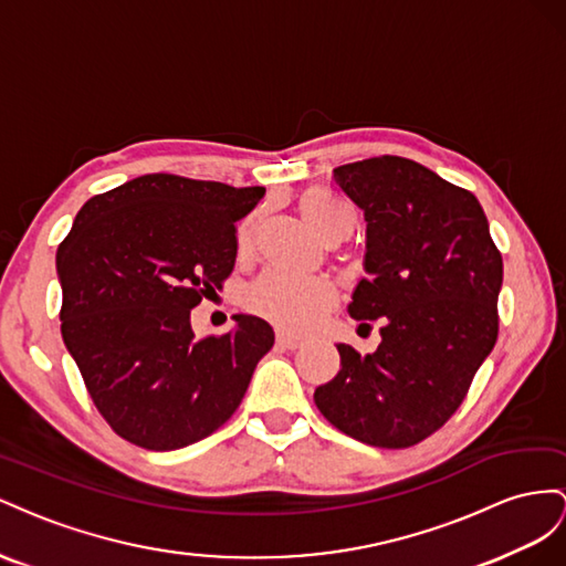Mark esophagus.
I'll use <instances>...</instances> for the list:
<instances>
[{"mask_svg": "<svg viewBox=\"0 0 566 566\" xmlns=\"http://www.w3.org/2000/svg\"><path fill=\"white\" fill-rule=\"evenodd\" d=\"M277 346L289 348V350H294V348H298V346H301V338H298V336H292V334L277 332Z\"/></svg>", "mask_w": 566, "mask_h": 566, "instance_id": "esophagus-1", "label": "esophagus"}]
</instances>
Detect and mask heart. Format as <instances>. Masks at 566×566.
<instances>
[{
    "mask_svg": "<svg viewBox=\"0 0 566 566\" xmlns=\"http://www.w3.org/2000/svg\"><path fill=\"white\" fill-rule=\"evenodd\" d=\"M301 216L315 232L325 239H346L355 224L353 206L325 189L305 191L301 201ZM253 241V220H247L239 230V249L247 251ZM336 301V289L319 274H298L292 270L270 268L258 277L247 292L249 308L282 329L301 332L313 327Z\"/></svg>",
    "mask_w": 566,
    "mask_h": 566,
    "instance_id": "b5f03b06",
    "label": "heart"
}]
</instances>
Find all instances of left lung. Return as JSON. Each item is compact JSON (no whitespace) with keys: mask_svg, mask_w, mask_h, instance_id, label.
<instances>
[{"mask_svg":"<svg viewBox=\"0 0 566 566\" xmlns=\"http://www.w3.org/2000/svg\"><path fill=\"white\" fill-rule=\"evenodd\" d=\"M334 185L367 222L348 313L381 319V344H338L342 369L315 406L355 441L408 448L448 422L493 350L503 258L474 193L410 158L338 166Z\"/></svg>","mask_w":566,"mask_h":566,"instance_id":"8db88e82","label":"left lung"}]
</instances>
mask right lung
I'll return each instance as SVG.
<instances>
[{
	"label": "right lung",
	"instance_id": "right-lung-1",
	"mask_svg": "<svg viewBox=\"0 0 566 566\" xmlns=\"http://www.w3.org/2000/svg\"><path fill=\"white\" fill-rule=\"evenodd\" d=\"M265 187L142 175L92 197L56 251L63 344L125 441L177 450L222 427L274 332L255 315L197 338L191 308L234 268V222Z\"/></svg>",
	"mask_w": 566,
	"mask_h": 566
}]
</instances>
